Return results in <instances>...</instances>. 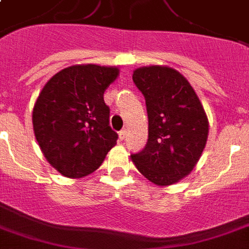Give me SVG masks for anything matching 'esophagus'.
Returning a JSON list of instances; mask_svg holds the SVG:
<instances>
[{
  "label": "esophagus",
  "instance_id": "1",
  "mask_svg": "<svg viewBox=\"0 0 249 249\" xmlns=\"http://www.w3.org/2000/svg\"><path fill=\"white\" fill-rule=\"evenodd\" d=\"M125 137H126V130H121V132L119 133V138L123 141V140H125Z\"/></svg>",
  "mask_w": 249,
  "mask_h": 249
}]
</instances>
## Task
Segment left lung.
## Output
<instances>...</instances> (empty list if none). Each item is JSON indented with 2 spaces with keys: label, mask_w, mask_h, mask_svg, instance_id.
<instances>
[{
  "label": "left lung",
  "mask_w": 249,
  "mask_h": 249,
  "mask_svg": "<svg viewBox=\"0 0 249 249\" xmlns=\"http://www.w3.org/2000/svg\"><path fill=\"white\" fill-rule=\"evenodd\" d=\"M133 81L143 94L148 117L147 143L132 154L133 163L155 185H173L200 159L208 138L205 111L193 86L173 68H137Z\"/></svg>",
  "instance_id": "left-lung-1"
}]
</instances>
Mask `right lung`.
<instances>
[{
  "label": "right lung",
  "mask_w": 249,
  "mask_h": 249,
  "mask_svg": "<svg viewBox=\"0 0 249 249\" xmlns=\"http://www.w3.org/2000/svg\"><path fill=\"white\" fill-rule=\"evenodd\" d=\"M117 76L116 67L77 64L58 72L41 90L33 132L49 164L66 177L93 173L116 144L103 94Z\"/></svg>",
  "instance_id": "add662e5"
}]
</instances>
